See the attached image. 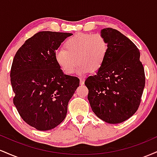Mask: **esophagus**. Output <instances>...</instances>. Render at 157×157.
Wrapping results in <instances>:
<instances>
[{
  "instance_id": "1",
  "label": "esophagus",
  "mask_w": 157,
  "mask_h": 157,
  "mask_svg": "<svg viewBox=\"0 0 157 157\" xmlns=\"http://www.w3.org/2000/svg\"><path fill=\"white\" fill-rule=\"evenodd\" d=\"M80 85H83L84 84V81H85L83 77H80Z\"/></svg>"
}]
</instances>
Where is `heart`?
Returning <instances> with one entry per match:
<instances>
[{
  "label": "heart",
  "mask_w": 157,
  "mask_h": 157,
  "mask_svg": "<svg viewBox=\"0 0 157 157\" xmlns=\"http://www.w3.org/2000/svg\"><path fill=\"white\" fill-rule=\"evenodd\" d=\"M64 48L55 53L56 63L67 75L79 71L95 72L103 66L109 53V42L100 34L77 33L65 41Z\"/></svg>",
  "instance_id": "b5f03b06"
}]
</instances>
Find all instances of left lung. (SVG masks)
Wrapping results in <instances>:
<instances>
[{"instance_id":"1","label":"left lung","mask_w":157,"mask_h":157,"mask_svg":"<svg viewBox=\"0 0 157 157\" xmlns=\"http://www.w3.org/2000/svg\"><path fill=\"white\" fill-rule=\"evenodd\" d=\"M109 49L103 66L85 81L93 112L108 123L125 121L140 105L145 83L140 52L131 40L112 28L101 30Z\"/></svg>"}]
</instances>
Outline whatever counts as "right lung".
I'll list each match as a JSON object with an SVG mask.
<instances>
[{"instance_id":"obj_1","label":"right lung","mask_w":157,"mask_h":157,"mask_svg":"<svg viewBox=\"0 0 157 157\" xmlns=\"http://www.w3.org/2000/svg\"><path fill=\"white\" fill-rule=\"evenodd\" d=\"M71 33L39 32L16 52L10 77L14 105L21 118L39 131L63 121L68 103L80 85L77 77L64 75L55 60L56 50Z\"/></svg>"}]
</instances>
